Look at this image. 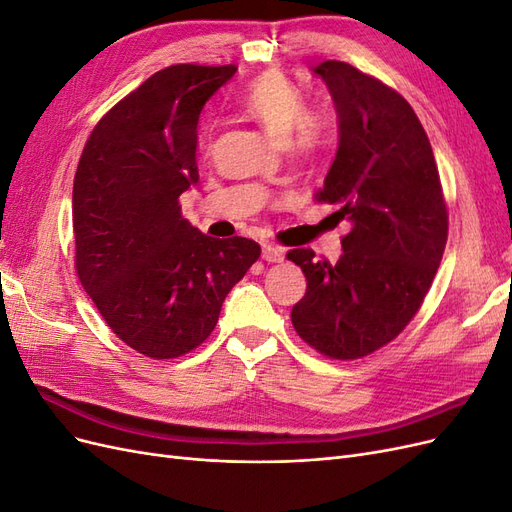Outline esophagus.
<instances>
[{"mask_svg": "<svg viewBox=\"0 0 512 512\" xmlns=\"http://www.w3.org/2000/svg\"><path fill=\"white\" fill-rule=\"evenodd\" d=\"M284 256H286L284 247L273 245V243H262V258L267 262H282Z\"/></svg>", "mask_w": 512, "mask_h": 512, "instance_id": "esophagus-1", "label": "esophagus"}]
</instances>
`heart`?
<instances>
[{
  "label": "heart",
  "mask_w": 512,
  "mask_h": 512,
  "mask_svg": "<svg viewBox=\"0 0 512 512\" xmlns=\"http://www.w3.org/2000/svg\"><path fill=\"white\" fill-rule=\"evenodd\" d=\"M241 108L256 119L277 143L290 145L301 156H312L324 145L322 121L307 113L301 91L284 74L265 72L247 85L241 96Z\"/></svg>",
  "instance_id": "b5f03b06"
}]
</instances>
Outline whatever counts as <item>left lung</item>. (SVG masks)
I'll use <instances>...</instances> for the list:
<instances>
[{
  "mask_svg": "<svg viewBox=\"0 0 512 512\" xmlns=\"http://www.w3.org/2000/svg\"><path fill=\"white\" fill-rule=\"evenodd\" d=\"M337 111L339 147L316 192L350 222L335 265L307 247L288 252L305 273L292 307L303 342L339 361L361 359L395 339L436 277L448 213L436 158L412 106L346 61L314 68Z\"/></svg>",
  "mask_w": 512,
  "mask_h": 512,
  "instance_id": "8db88e82",
  "label": "left lung"
}]
</instances>
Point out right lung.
<instances>
[{"label": "right lung", "mask_w": 512, "mask_h": 512, "mask_svg": "<svg viewBox=\"0 0 512 512\" xmlns=\"http://www.w3.org/2000/svg\"><path fill=\"white\" fill-rule=\"evenodd\" d=\"M237 66H168L91 132L72 190L76 273L113 333L151 359L211 335L230 288L260 256L245 237L213 239L181 215L198 183V117Z\"/></svg>", "instance_id": "right-lung-1"}]
</instances>
